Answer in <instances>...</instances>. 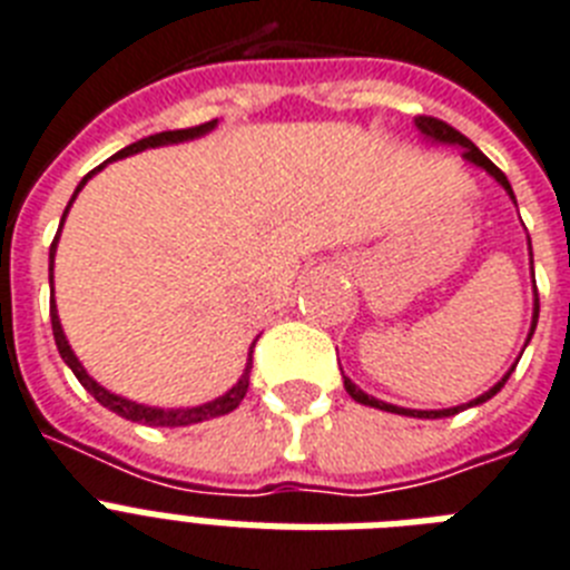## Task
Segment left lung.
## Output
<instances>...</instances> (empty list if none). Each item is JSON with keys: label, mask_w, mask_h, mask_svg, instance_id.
<instances>
[{"label": "left lung", "mask_w": 570, "mask_h": 570, "mask_svg": "<svg viewBox=\"0 0 570 570\" xmlns=\"http://www.w3.org/2000/svg\"><path fill=\"white\" fill-rule=\"evenodd\" d=\"M415 128H419V131L424 134V137H428V140H433V142H445V146H460V149H462V157H465V160H469V164H474V166H480V169H485V173L492 175V178L498 180V184H501V187L507 189V193H510L512 202H515V193H512V187H510V180H507V175H503L501 169H498V166H494L492 160H489V157H485L483 151H480L478 146H474V142L469 140V137H465V134H460V131H456V128H451V125L442 122V119H436V117H415ZM530 263H533V248H530ZM535 322H539V293H535L533 325H530V333H527V342L533 340ZM515 365H518V363H512L510 372L503 374L501 381L494 383L492 390L483 392V395L474 397V401H469V404L451 406V410H406V406L386 404V401H377V397L365 395V392L360 390L357 383H351L348 377H345V392H348V395L354 397V401H357V404L374 406V410H386V413L413 415V419H445V415H456V413H462V410H469V406H478V404H483V401H489V397H492V395H498V392L503 390V383L510 381V374L515 372Z\"/></svg>", "instance_id": "8db88e82"}]
</instances>
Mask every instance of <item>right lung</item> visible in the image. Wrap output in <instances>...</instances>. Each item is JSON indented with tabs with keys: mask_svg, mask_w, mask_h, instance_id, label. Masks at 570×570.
<instances>
[{
	"mask_svg": "<svg viewBox=\"0 0 570 570\" xmlns=\"http://www.w3.org/2000/svg\"><path fill=\"white\" fill-rule=\"evenodd\" d=\"M213 128H216V119H213V122H205V125H196V128H180V131L151 134V137H142V140L131 142V146H125V149L117 151V155L110 157V160H119V157L137 155V151H142V149L169 146V142L196 140V137L213 131ZM101 166H105V164H101ZM101 166H99V169H101ZM99 169H92V173H87L85 178H81V184H78L76 193H72V198H69L67 210H63V216H60V228H63V219H67L69 207H72L76 196L81 193V187H85L87 180L99 173ZM60 228H58V234H55V239H52V248H49V284H52L55 248H58ZM49 316H52V333H55V345H58L60 360H63L69 368H72V374L78 377V383H81V386H85V390L90 392V395L96 397L101 406H108L110 413L122 415V419H128V421H137V424H149V428H187V424H198V421H210V419H219V415H228L230 410H237L239 401H243L245 392H248V381H252V351H248V363H245L243 374H239V381L234 383V386H230L225 395L216 397V401H207V404H198V406H178V410H160V406H146V404H137V401H128V397L114 395V392H108L105 386H99V383L92 381L90 374L85 372V365L78 363V357L72 354V348H69L67 336H63V327H60L58 307H55V286H52V301H49ZM252 348H254V345H252Z\"/></svg>",
	"mask_w": 570,
	"mask_h": 570,
	"instance_id": "1",
	"label": "right lung"
}]
</instances>
